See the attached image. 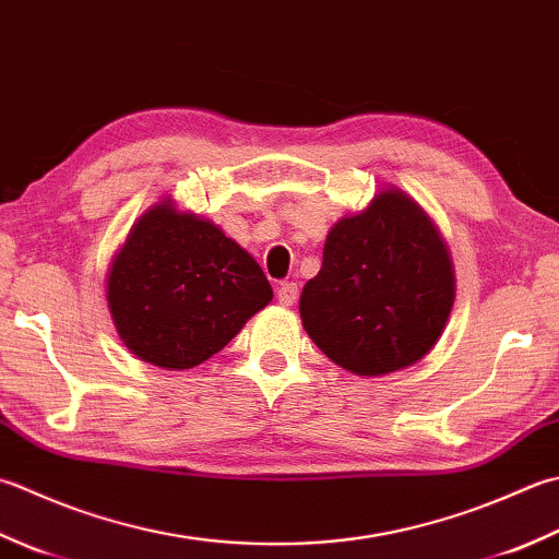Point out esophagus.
Returning a JSON list of instances; mask_svg holds the SVG:
<instances>
[{
	"mask_svg": "<svg viewBox=\"0 0 559 559\" xmlns=\"http://www.w3.org/2000/svg\"><path fill=\"white\" fill-rule=\"evenodd\" d=\"M276 298H278L281 305H293L295 300H298V283H293V281L278 283Z\"/></svg>",
	"mask_w": 559,
	"mask_h": 559,
	"instance_id": "obj_1",
	"label": "esophagus"
}]
</instances>
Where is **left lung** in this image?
<instances>
[{"label":"left lung","mask_w":559,"mask_h":559,"mask_svg":"<svg viewBox=\"0 0 559 559\" xmlns=\"http://www.w3.org/2000/svg\"><path fill=\"white\" fill-rule=\"evenodd\" d=\"M451 257L421 207L382 191L326 235L322 269L300 295L302 326L334 364L385 376L431 352L451 314Z\"/></svg>","instance_id":"left-lung-1"}]
</instances>
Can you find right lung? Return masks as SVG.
<instances>
[{
  "label": "right lung",
  "mask_w": 559,
  "mask_h": 559,
  "mask_svg": "<svg viewBox=\"0 0 559 559\" xmlns=\"http://www.w3.org/2000/svg\"><path fill=\"white\" fill-rule=\"evenodd\" d=\"M116 330L147 364H203L273 298L264 271L213 223L159 203L120 247L106 286Z\"/></svg>",
  "instance_id": "right-lung-1"
}]
</instances>
